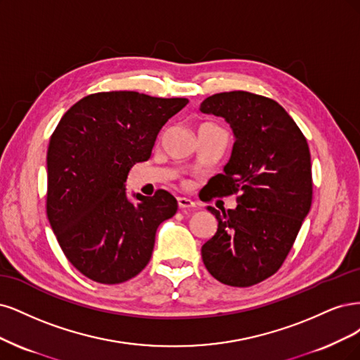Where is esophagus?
<instances>
[{"instance_id": "34e87169", "label": "esophagus", "mask_w": 360, "mask_h": 360, "mask_svg": "<svg viewBox=\"0 0 360 360\" xmlns=\"http://www.w3.org/2000/svg\"><path fill=\"white\" fill-rule=\"evenodd\" d=\"M178 206L181 210H193V207H195V203L191 199H187V197H178Z\"/></svg>"}]
</instances>
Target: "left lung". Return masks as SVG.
Listing matches in <instances>:
<instances>
[{"instance_id":"8db88e82","label":"left lung","mask_w":360,"mask_h":360,"mask_svg":"<svg viewBox=\"0 0 360 360\" xmlns=\"http://www.w3.org/2000/svg\"><path fill=\"white\" fill-rule=\"evenodd\" d=\"M200 110L223 117L236 137L224 173L212 178L210 200L238 195L236 210L207 206L218 229L202 247V259L219 283L250 287L281 268L309 212L308 142L281 104L252 92H219L205 98Z\"/></svg>"}]
</instances>
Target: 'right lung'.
Masks as SVG:
<instances>
[{
  "label": "right lung",
  "mask_w": 360,
  "mask_h": 360,
  "mask_svg": "<svg viewBox=\"0 0 360 360\" xmlns=\"http://www.w3.org/2000/svg\"><path fill=\"white\" fill-rule=\"evenodd\" d=\"M187 98L97 92L68 109L48 148L46 214L58 243L89 280L120 284L142 272L157 227L178 211L166 190L129 200L130 169L146 161L163 125Z\"/></svg>",
  "instance_id": "1"
}]
</instances>
